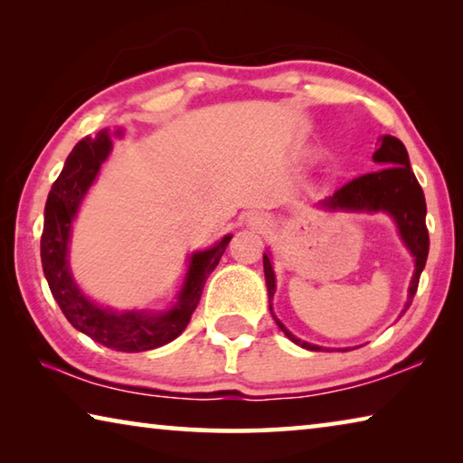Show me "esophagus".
Listing matches in <instances>:
<instances>
[{"label":"esophagus","instance_id":"1","mask_svg":"<svg viewBox=\"0 0 463 463\" xmlns=\"http://www.w3.org/2000/svg\"><path fill=\"white\" fill-rule=\"evenodd\" d=\"M249 224L253 226V229H257V231H265L271 222H269V218H268V216H263V214H255V216H250V218H249Z\"/></svg>","mask_w":463,"mask_h":463}]
</instances>
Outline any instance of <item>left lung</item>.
I'll list each match as a JSON object with an SVG mask.
<instances>
[{"label":"left lung","mask_w":463,"mask_h":463,"mask_svg":"<svg viewBox=\"0 0 463 463\" xmlns=\"http://www.w3.org/2000/svg\"><path fill=\"white\" fill-rule=\"evenodd\" d=\"M378 151L373 153V163L380 169L365 174L362 177H355L354 182L345 184L341 190H336L333 195L320 200L317 208L323 213H355V214H378L383 213L394 221L398 234L404 242V247L411 250L414 260V271L409 286V296H406L404 310L411 307L414 294L419 288V278L422 269H425L427 255H429V232L425 224L427 216V203L422 187L419 185L417 177H414L409 161V153L406 146L396 137L383 135L378 138ZM263 271H265V284H268V296H269V310L276 325L284 331L289 341L300 345V347L308 351H325L320 345H312L308 341L298 339L294 333H289L286 325L273 315V294H276V271H273L271 253H263ZM328 351V349H326ZM349 351V349H339Z\"/></svg>","instance_id":"obj_1"}]
</instances>
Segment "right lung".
<instances>
[{
  "label": "right lung",
  "mask_w": 463,
  "mask_h": 463,
  "mask_svg": "<svg viewBox=\"0 0 463 463\" xmlns=\"http://www.w3.org/2000/svg\"><path fill=\"white\" fill-rule=\"evenodd\" d=\"M124 132L120 128L114 132L104 128L96 137L80 140L69 153L65 167L46 198L41 260L52 298L77 331L114 351L140 354V351L167 345L185 331L200 302L203 284L221 261L232 234H224L213 247L195 250L190 255L182 288L165 310H116L101 307L90 296H85L69 268L71 229L81 202L98 179L101 165L112 153V138H120Z\"/></svg>",
  "instance_id": "1"
}]
</instances>
